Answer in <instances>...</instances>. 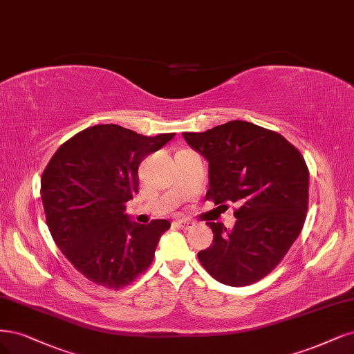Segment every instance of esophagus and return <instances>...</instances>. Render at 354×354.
I'll list each match as a JSON object with an SVG mask.
<instances>
[{"label":"esophagus","instance_id":"esophagus-1","mask_svg":"<svg viewBox=\"0 0 354 354\" xmlns=\"http://www.w3.org/2000/svg\"><path fill=\"white\" fill-rule=\"evenodd\" d=\"M176 224L183 228V230H189L193 227V223H190L189 219H178V221H176Z\"/></svg>","mask_w":354,"mask_h":354}]
</instances>
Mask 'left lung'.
Segmentation results:
<instances>
[{
  "label": "left lung",
  "mask_w": 354,
  "mask_h": 354,
  "mask_svg": "<svg viewBox=\"0 0 354 354\" xmlns=\"http://www.w3.org/2000/svg\"><path fill=\"white\" fill-rule=\"evenodd\" d=\"M183 138L209 161L206 199L239 206L231 231L208 223L214 240L198 253L199 262L225 286L259 281L284 259L306 219L309 169L303 155L279 133L241 120Z\"/></svg>",
  "instance_id": "8db88e82"
}]
</instances>
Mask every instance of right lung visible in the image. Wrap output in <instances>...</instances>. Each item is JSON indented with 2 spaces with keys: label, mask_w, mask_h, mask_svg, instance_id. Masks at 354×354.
Segmentation results:
<instances>
[{
  "label": "right lung",
  "mask_w": 354,
  "mask_h": 354,
  "mask_svg": "<svg viewBox=\"0 0 354 354\" xmlns=\"http://www.w3.org/2000/svg\"><path fill=\"white\" fill-rule=\"evenodd\" d=\"M176 133L143 136L96 124L59 146L45 167L41 198L46 225L68 262L89 281L120 290L148 270L167 219L133 223L126 203L139 192L138 168Z\"/></svg>",
  "instance_id": "obj_1"
}]
</instances>
